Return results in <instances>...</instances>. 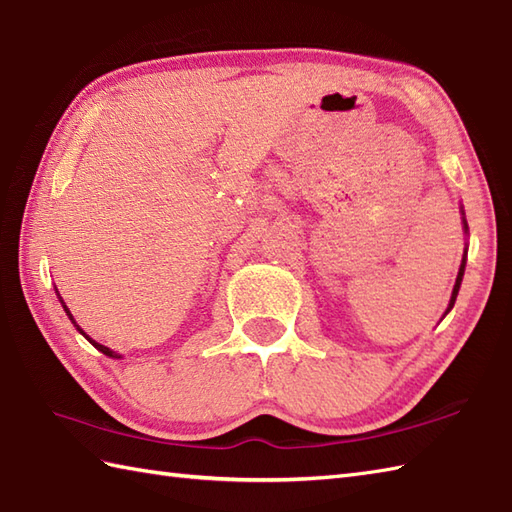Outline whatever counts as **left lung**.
<instances>
[{"label": "left lung", "mask_w": 512, "mask_h": 512, "mask_svg": "<svg viewBox=\"0 0 512 512\" xmlns=\"http://www.w3.org/2000/svg\"><path fill=\"white\" fill-rule=\"evenodd\" d=\"M464 228H466V220H464ZM464 264H466V253H464V259H462V266H460V273H458V279H455V286H453V295H451V303H449V308H447V312L453 308V303H455V297H458V290H460V284H462V277H464Z\"/></svg>", "instance_id": "8db88e82"}]
</instances>
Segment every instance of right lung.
Listing matches in <instances>:
<instances>
[{
    "label": "right lung",
    "instance_id": "right-lung-1",
    "mask_svg": "<svg viewBox=\"0 0 512 512\" xmlns=\"http://www.w3.org/2000/svg\"><path fill=\"white\" fill-rule=\"evenodd\" d=\"M61 303H63V301H61ZM63 308H65V306H63ZM65 312H68V317L72 319V314H70V310H68V308H65ZM72 323H74V319H72ZM74 325H76V323H74ZM76 328H79V325H76ZM79 332H81V334L85 336V339H88V341H90V343H92V345L96 347V350H101V352H103L105 356H112V358H121V356H118V354H114V352L110 350V347H105V345H101V343H96V341H92V339H90V336H88V334H85V332H83L81 328H79Z\"/></svg>",
    "mask_w": 512,
    "mask_h": 512
}]
</instances>
